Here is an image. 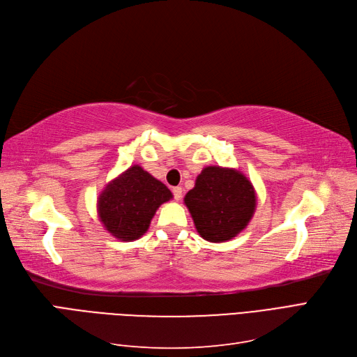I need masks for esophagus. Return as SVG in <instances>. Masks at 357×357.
I'll use <instances>...</instances> for the list:
<instances>
[{"label": "esophagus", "mask_w": 357, "mask_h": 357, "mask_svg": "<svg viewBox=\"0 0 357 357\" xmlns=\"http://www.w3.org/2000/svg\"><path fill=\"white\" fill-rule=\"evenodd\" d=\"M172 192H174V199L176 202H179L182 199V188L181 187H175L174 190H172Z\"/></svg>", "instance_id": "obj_1"}]
</instances>
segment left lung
<instances>
[{
  "instance_id": "1",
  "label": "left lung",
  "mask_w": 357,
  "mask_h": 357,
  "mask_svg": "<svg viewBox=\"0 0 357 357\" xmlns=\"http://www.w3.org/2000/svg\"><path fill=\"white\" fill-rule=\"evenodd\" d=\"M197 232L206 241L225 243L238 235L252 220L256 191L240 170L207 166L185 195Z\"/></svg>"
}]
</instances>
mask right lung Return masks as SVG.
I'll use <instances>...</instances> for the list:
<instances>
[{"label": "right lung", "instance_id": "add662e5", "mask_svg": "<svg viewBox=\"0 0 357 357\" xmlns=\"http://www.w3.org/2000/svg\"><path fill=\"white\" fill-rule=\"evenodd\" d=\"M172 197L163 182L134 165L105 185L98 197L97 212L114 238L134 241L147 232L155 210Z\"/></svg>", "mask_w": 357, "mask_h": 357}]
</instances>
